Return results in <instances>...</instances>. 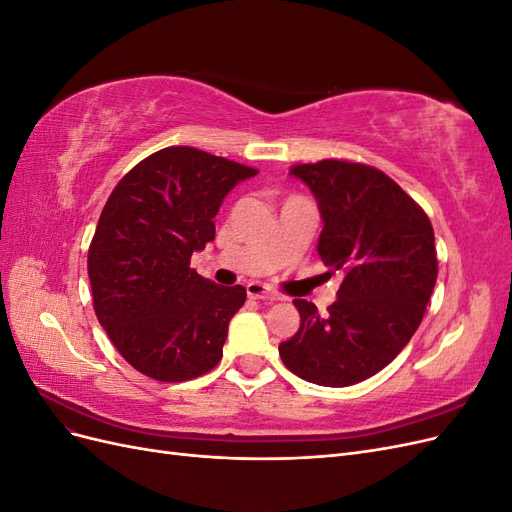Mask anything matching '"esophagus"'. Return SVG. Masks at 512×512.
Wrapping results in <instances>:
<instances>
[{"instance_id":"1","label":"esophagus","mask_w":512,"mask_h":512,"mask_svg":"<svg viewBox=\"0 0 512 512\" xmlns=\"http://www.w3.org/2000/svg\"><path fill=\"white\" fill-rule=\"evenodd\" d=\"M247 294H250L252 299H265V301H282V294L271 290L269 286L265 284H258V282H250L245 286Z\"/></svg>"}]
</instances>
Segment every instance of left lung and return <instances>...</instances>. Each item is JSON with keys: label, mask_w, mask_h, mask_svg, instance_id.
I'll return each instance as SVG.
<instances>
[{"label": "left lung", "mask_w": 512, "mask_h": 512, "mask_svg": "<svg viewBox=\"0 0 512 512\" xmlns=\"http://www.w3.org/2000/svg\"><path fill=\"white\" fill-rule=\"evenodd\" d=\"M322 218L318 254L344 280L329 314L294 299L301 327L280 344L284 365L320 386L367 380L406 348L436 286V239L427 213L382 170L322 160L297 164Z\"/></svg>", "instance_id": "8db88e82"}]
</instances>
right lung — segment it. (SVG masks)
Segmentation results:
<instances>
[{
  "mask_svg": "<svg viewBox=\"0 0 512 512\" xmlns=\"http://www.w3.org/2000/svg\"><path fill=\"white\" fill-rule=\"evenodd\" d=\"M256 173L194 147H166L108 196L87 256L91 294L102 329L141 374L183 382L220 363L247 294L205 280L190 258L215 239L226 194Z\"/></svg>",
  "mask_w": 512,
  "mask_h": 512,
  "instance_id": "add662e5",
  "label": "right lung"
}]
</instances>
